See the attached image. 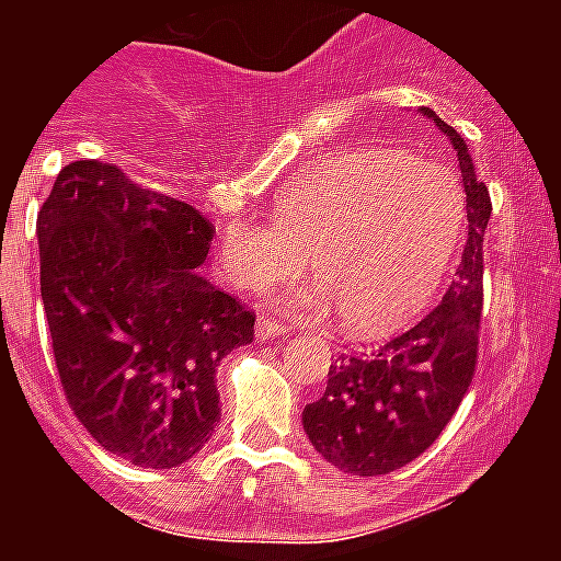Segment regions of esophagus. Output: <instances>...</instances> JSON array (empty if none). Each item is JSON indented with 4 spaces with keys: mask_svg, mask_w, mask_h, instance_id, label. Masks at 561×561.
I'll return each instance as SVG.
<instances>
[{
    "mask_svg": "<svg viewBox=\"0 0 561 561\" xmlns=\"http://www.w3.org/2000/svg\"><path fill=\"white\" fill-rule=\"evenodd\" d=\"M288 329L282 323H276V320H271V317H259L255 320V337L259 341H273V337H279V334H285Z\"/></svg>",
    "mask_w": 561,
    "mask_h": 561,
    "instance_id": "1",
    "label": "esophagus"
}]
</instances>
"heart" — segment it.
Returning <instances> with one entry per match:
<instances>
[{"mask_svg": "<svg viewBox=\"0 0 561 561\" xmlns=\"http://www.w3.org/2000/svg\"><path fill=\"white\" fill-rule=\"evenodd\" d=\"M462 238V197L439 165L387 148L325 157L282 194L273 224L227 220L215 271L250 294L297 279L306 259L317 285L297 308L334 302L352 337L392 332L436 297Z\"/></svg>", "mask_w": 561, "mask_h": 561, "instance_id": "1", "label": "heart"}]
</instances>
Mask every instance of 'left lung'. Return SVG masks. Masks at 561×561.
<instances>
[{
	"mask_svg": "<svg viewBox=\"0 0 561 561\" xmlns=\"http://www.w3.org/2000/svg\"><path fill=\"white\" fill-rule=\"evenodd\" d=\"M457 151L469 238L443 302L410 332L367 358H337L323 399L302 410V427L334 469L373 478L408 466L434 445L469 392L483 308V236L492 201L474 174L469 145L431 107L419 110Z\"/></svg>",
	"mask_w": 561,
	"mask_h": 561,
	"instance_id": "obj_1",
	"label": "left lung"
}]
</instances>
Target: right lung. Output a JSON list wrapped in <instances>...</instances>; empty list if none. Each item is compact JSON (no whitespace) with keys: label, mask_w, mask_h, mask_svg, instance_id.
<instances>
[{"label":"right lung","mask_w":561,"mask_h":561,"mask_svg":"<svg viewBox=\"0 0 561 561\" xmlns=\"http://www.w3.org/2000/svg\"><path fill=\"white\" fill-rule=\"evenodd\" d=\"M215 227L99 160L69 162L37 215L39 297L66 401L92 439L178 469L220 419V360L255 314L201 267Z\"/></svg>","instance_id":"add662e5"}]
</instances>
